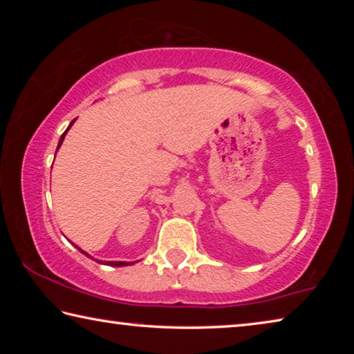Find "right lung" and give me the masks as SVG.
I'll use <instances>...</instances> for the list:
<instances>
[{
  "instance_id": "1",
  "label": "right lung",
  "mask_w": 354,
  "mask_h": 354,
  "mask_svg": "<svg viewBox=\"0 0 354 354\" xmlns=\"http://www.w3.org/2000/svg\"><path fill=\"white\" fill-rule=\"evenodd\" d=\"M76 120V118H75ZM75 120H73V122H71L70 124H68V128L67 129H65V133L61 136V139H59V145H57V149H59V147H61L62 145V142H64V139H65V134H67L68 133V129L71 128V124H73L75 123ZM75 247H76V245H75ZM77 248V247H76ZM77 250H80L81 251V253H84V254H86V256H88V257H91V254H88V253H86V251H82L81 248H77ZM100 263H104V266H112V267H124V266H133V263L134 262H124V261H101Z\"/></svg>"
}]
</instances>
